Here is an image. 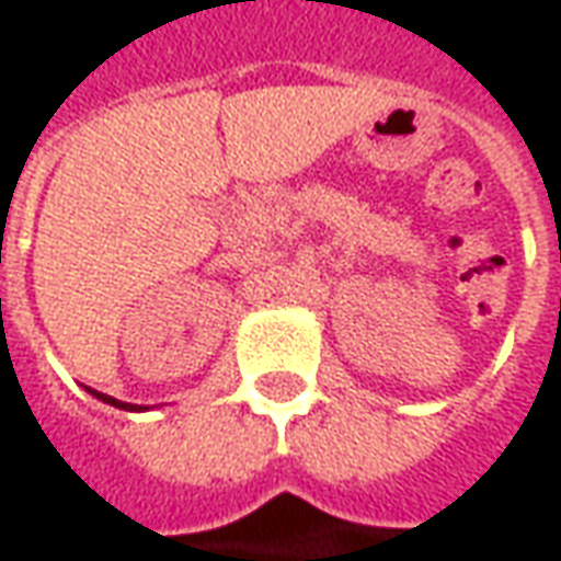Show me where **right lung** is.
Segmentation results:
<instances>
[{
	"label": "right lung",
	"instance_id": "obj_1",
	"mask_svg": "<svg viewBox=\"0 0 561 561\" xmlns=\"http://www.w3.org/2000/svg\"><path fill=\"white\" fill-rule=\"evenodd\" d=\"M88 391H90V394H93V398H100V401H103V403H112V407H117V410H139L136 403L117 401V398H112V394H103V391H93V389H88Z\"/></svg>",
	"mask_w": 561,
	"mask_h": 561
}]
</instances>
